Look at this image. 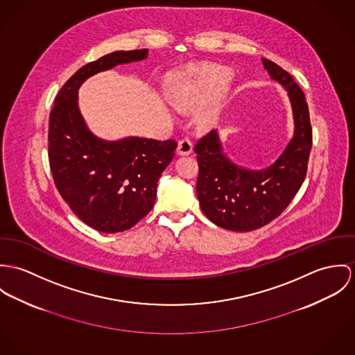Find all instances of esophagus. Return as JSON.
Listing matches in <instances>:
<instances>
[{"label": "esophagus", "instance_id": "1", "mask_svg": "<svg viewBox=\"0 0 355 355\" xmlns=\"http://www.w3.org/2000/svg\"><path fill=\"white\" fill-rule=\"evenodd\" d=\"M192 150H193V144L189 137H184L178 141V147H177L178 155H182V157L189 155V154H192Z\"/></svg>", "mask_w": 355, "mask_h": 355}]
</instances>
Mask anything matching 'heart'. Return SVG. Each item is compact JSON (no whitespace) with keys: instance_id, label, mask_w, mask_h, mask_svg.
Instances as JSON below:
<instances>
[{"instance_id":"obj_1","label":"heart","mask_w":355,"mask_h":355,"mask_svg":"<svg viewBox=\"0 0 355 355\" xmlns=\"http://www.w3.org/2000/svg\"><path fill=\"white\" fill-rule=\"evenodd\" d=\"M230 79L232 73L225 68H201L178 80L170 91V99L178 109L193 110L218 96ZM209 119V112L202 116V121Z\"/></svg>"}]
</instances>
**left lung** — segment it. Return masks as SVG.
Wrapping results in <instances>:
<instances>
[{
	"label": "left lung",
	"mask_w": 355,
	"mask_h": 355,
	"mask_svg": "<svg viewBox=\"0 0 355 355\" xmlns=\"http://www.w3.org/2000/svg\"><path fill=\"white\" fill-rule=\"evenodd\" d=\"M270 76L288 92L294 136L274 164L261 171L238 167L222 153L216 130L195 146L198 163L196 193L201 211L222 229L252 232L277 218L300 191L312 148V126L305 95L293 76L263 58Z\"/></svg>",
	"instance_id": "left-lung-1"
}]
</instances>
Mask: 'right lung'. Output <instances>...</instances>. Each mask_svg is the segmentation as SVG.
<instances>
[{"label": "right lung", "mask_w": 355, "mask_h": 355, "mask_svg": "<svg viewBox=\"0 0 355 355\" xmlns=\"http://www.w3.org/2000/svg\"><path fill=\"white\" fill-rule=\"evenodd\" d=\"M148 50L114 51L92 61L55 96L49 121V160L55 187L75 215L102 233L133 227L154 207L163 170L174 158L175 140L98 139L78 105L80 85L119 64L141 61Z\"/></svg>", "instance_id": "1"}]
</instances>
